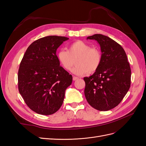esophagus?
Listing matches in <instances>:
<instances>
[{
	"label": "esophagus",
	"mask_w": 146,
	"mask_h": 146,
	"mask_svg": "<svg viewBox=\"0 0 146 146\" xmlns=\"http://www.w3.org/2000/svg\"><path fill=\"white\" fill-rule=\"evenodd\" d=\"M77 80H78V78L76 76H73V81H76Z\"/></svg>",
	"instance_id": "1"
}]
</instances>
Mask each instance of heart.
Returning <instances> with one entry per match:
<instances>
[{"label":"heart","instance_id":"b5f03b06","mask_svg":"<svg viewBox=\"0 0 146 146\" xmlns=\"http://www.w3.org/2000/svg\"><path fill=\"white\" fill-rule=\"evenodd\" d=\"M57 57L61 66L66 71H70L76 59V65L72 70L76 75H82L94 73L98 69L102 63V56L98 48H93L84 41L78 40L71 44L68 51L60 49Z\"/></svg>","mask_w":146,"mask_h":146}]
</instances>
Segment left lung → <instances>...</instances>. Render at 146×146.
I'll use <instances>...</instances> for the list:
<instances>
[{"mask_svg":"<svg viewBox=\"0 0 146 146\" xmlns=\"http://www.w3.org/2000/svg\"><path fill=\"white\" fill-rule=\"evenodd\" d=\"M87 39L97 41L101 48L102 63L92 75L84 77L85 97L89 105L105 111L117 106L131 84V68L123 48L110 37L102 34Z\"/></svg>","mask_w":146,"mask_h":146,"instance_id":"1","label":"left lung"}]
</instances>
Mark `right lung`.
<instances>
[{
    "label": "right lung",
    "mask_w": 146,
    "mask_h": 146,
    "mask_svg": "<svg viewBox=\"0 0 146 146\" xmlns=\"http://www.w3.org/2000/svg\"><path fill=\"white\" fill-rule=\"evenodd\" d=\"M67 37L47 36L34 41L27 49L18 70V89L31 110L51 115L60 109L65 92L73 78L60 66L57 48Z\"/></svg>",
    "instance_id": "obj_1"
}]
</instances>
